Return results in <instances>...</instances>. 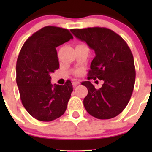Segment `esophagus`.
<instances>
[{
  "mask_svg": "<svg viewBox=\"0 0 152 152\" xmlns=\"http://www.w3.org/2000/svg\"><path fill=\"white\" fill-rule=\"evenodd\" d=\"M79 83H80V82H79V81H78V80H74V81H73V87H76V86L79 85Z\"/></svg>",
  "mask_w": 152,
  "mask_h": 152,
  "instance_id": "34e87169",
  "label": "esophagus"
}]
</instances>
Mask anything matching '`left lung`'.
<instances>
[{"label":"left lung","mask_w":152,"mask_h":152,"mask_svg":"<svg viewBox=\"0 0 152 152\" xmlns=\"http://www.w3.org/2000/svg\"><path fill=\"white\" fill-rule=\"evenodd\" d=\"M70 31L96 53L87 79L104 81L99 90L89 81L82 82L88 90L83 102L85 110L98 119L116 117L128 104L135 82L134 58L129 47L120 35L104 27Z\"/></svg>","instance_id":"1"}]
</instances>
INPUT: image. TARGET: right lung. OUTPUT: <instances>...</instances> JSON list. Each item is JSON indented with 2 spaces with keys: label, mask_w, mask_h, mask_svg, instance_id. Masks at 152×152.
<instances>
[{
  "label": "right lung",
  "mask_w": 152,
  "mask_h": 152,
  "mask_svg": "<svg viewBox=\"0 0 152 152\" xmlns=\"http://www.w3.org/2000/svg\"><path fill=\"white\" fill-rule=\"evenodd\" d=\"M73 39L68 29L45 26L34 33L23 45L16 65V82L20 100L35 119L51 121L65 113L73 92L67 81L51 85L50 73L59 69L56 48Z\"/></svg>",
  "instance_id": "1"
}]
</instances>
